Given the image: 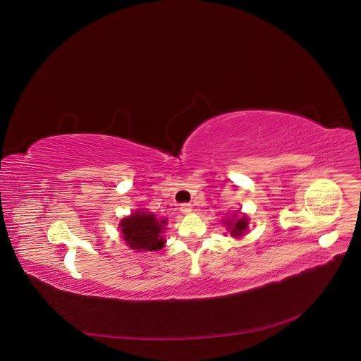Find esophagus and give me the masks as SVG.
I'll return each instance as SVG.
<instances>
[{
    "label": "esophagus",
    "mask_w": 361,
    "mask_h": 361,
    "mask_svg": "<svg viewBox=\"0 0 361 361\" xmlns=\"http://www.w3.org/2000/svg\"><path fill=\"white\" fill-rule=\"evenodd\" d=\"M180 211H181L183 214H190V212L192 211V205H191V204H188V202H185V204H181V207H180Z\"/></svg>",
    "instance_id": "obj_1"
}]
</instances>
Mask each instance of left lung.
Here are the masks:
<instances>
[{
    "label": "left lung",
    "instance_id": "8db88e82",
    "mask_svg": "<svg viewBox=\"0 0 361 361\" xmlns=\"http://www.w3.org/2000/svg\"><path fill=\"white\" fill-rule=\"evenodd\" d=\"M248 216L247 215H236V212L233 214V216L231 219H224L226 228L229 229L231 235L233 238H238V236H244V233L247 232L248 229Z\"/></svg>",
    "mask_w": 361,
    "mask_h": 361
}]
</instances>
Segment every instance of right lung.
Masks as SVG:
<instances>
[{"instance_id":"right-lung-1","label":"right lung","mask_w":361,"mask_h":361,"mask_svg":"<svg viewBox=\"0 0 361 361\" xmlns=\"http://www.w3.org/2000/svg\"><path fill=\"white\" fill-rule=\"evenodd\" d=\"M166 221V218H156V215L149 211H136L130 216L123 218L118 228L132 250L153 252L161 250L166 244V239L161 235Z\"/></svg>"}]
</instances>
